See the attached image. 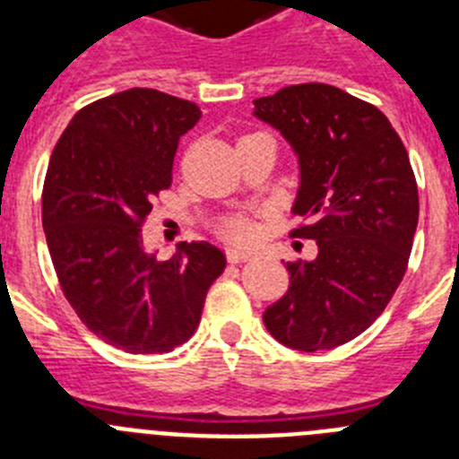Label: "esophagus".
<instances>
[{"label":"esophagus","instance_id":"34e87169","mask_svg":"<svg viewBox=\"0 0 459 459\" xmlns=\"http://www.w3.org/2000/svg\"><path fill=\"white\" fill-rule=\"evenodd\" d=\"M225 255H227V262H230V264H241V262H248L250 259L248 253H243V250H234V248H227Z\"/></svg>","mask_w":459,"mask_h":459}]
</instances>
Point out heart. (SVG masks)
<instances>
[{"instance_id":"heart-1","label":"heart","mask_w":459,"mask_h":459,"mask_svg":"<svg viewBox=\"0 0 459 459\" xmlns=\"http://www.w3.org/2000/svg\"><path fill=\"white\" fill-rule=\"evenodd\" d=\"M218 230H221V234L227 241L241 243V246H248V243H253L257 238V225L248 216H241V213L227 216Z\"/></svg>"}]
</instances>
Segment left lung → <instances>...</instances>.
I'll return each instance as SVG.
<instances>
[{
  "mask_svg": "<svg viewBox=\"0 0 459 459\" xmlns=\"http://www.w3.org/2000/svg\"><path fill=\"white\" fill-rule=\"evenodd\" d=\"M253 103L299 156L291 211L306 222L291 237L319 248L312 262H287L290 290L264 324L291 350H333L379 317L404 278L419 225L409 153L381 109L331 84H291Z\"/></svg>",
  "mask_w": 459,
  "mask_h": 459,
  "instance_id": "obj_1",
  "label": "left lung"
}]
</instances>
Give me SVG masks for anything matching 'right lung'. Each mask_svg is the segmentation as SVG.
<instances>
[{"label": "right lung", "instance_id": "right-lung-1", "mask_svg": "<svg viewBox=\"0 0 459 459\" xmlns=\"http://www.w3.org/2000/svg\"><path fill=\"white\" fill-rule=\"evenodd\" d=\"M200 108L156 89L93 100L73 117L48 165L43 230L66 301L103 342L165 354L200 324L225 255L181 243L165 262L142 246V225L172 184L179 137Z\"/></svg>", "mask_w": 459, "mask_h": 459}]
</instances>
